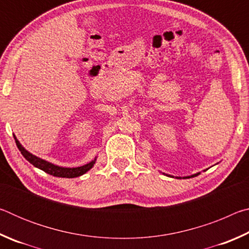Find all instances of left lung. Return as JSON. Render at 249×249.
I'll use <instances>...</instances> for the list:
<instances>
[{
    "mask_svg": "<svg viewBox=\"0 0 249 249\" xmlns=\"http://www.w3.org/2000/svg\"><path fill=\"white\" fill-rule=\"evenodd\" d=\"M165 176H167V177H171V178H175L174 176H170V175H167V174H163ZM197 175H200V172H197V174H195V175H192V176H187V177H183V179H189V178H193V177H196V176H197ZM177 179H181V177H176Z\"/></svg>",
    "mask_w": 249,
    "mask_h": 249,
    "instance_id": "8db88e82",
    "label": "left lung"
}]
</instances>
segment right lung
Returning a JSON list of instances; mask_svg holds the SVG:
<instances>
[{"label":"right lung","mask_w":249,"mask_h":249,"mask_svg":"<svg viewBox=\"0 0 249 249\" xmlns=\"http://www.w3.org/2000/svg\"><path fill=\"white\" fill-rule=\"evenodd\" d=\"M14 140L16 145H18V149L22 155L25 157V159L28 160L29 162L32 163L33 166H35L36 168H38V169L43 170L45 172H47V174L52 175L53 177H59V178H77V177H80L86 174V172L89 171L92 167L94 166V163L96 161V157L90 161L89 163H87V165H83L81 167H74V168H67V167H60V166H57V165H53V163L47 161V160L45 159H41L39 157H37V156L33 155L32 153H29L28 150H26L22 146V144L18 142V138L14 135Z\"/></svg>","instance_id":"1"}]
</instances>
